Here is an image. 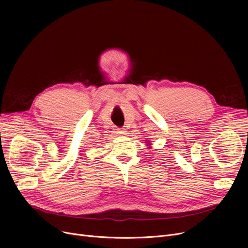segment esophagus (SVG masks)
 Segmentation results:
<instances>
[{
	"label": "esophagus",
	"mask_w": 248,
	"mask_h": 248,
	"mask_svg": "<svg viewBox=\"0 0 248 248\" xmlns=\"http://www.w3.org/2000/svg\"><path fill=\"white\" fill-rule=\"evenodd\" d=\"M117 134H119L120 136H125L126 135V129L119 128V129H117Z\"/></svg>",
	"instance_id": "34e87169"
}]
</instances>
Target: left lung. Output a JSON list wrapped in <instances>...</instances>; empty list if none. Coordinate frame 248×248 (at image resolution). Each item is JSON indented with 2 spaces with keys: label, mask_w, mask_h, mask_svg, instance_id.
I'll use <instances>...</instances> for the list:
<instances>
[{
  "label": "left lung",
  "mask_w": 248,
  "mask_h": 248,
  "mask_svg": "<svg viewBox=\"0 0 248 248\" xmlns=\"http://www.w3.org/2000/svg\"><path fill=\"white\" fill-rule=\"evenodd\" d=\"M149 141H150V140H149ZM149 141H147V142H148V147H149L148 149H150V148H151V145H150V142H149Z\"/></svg>",
  "instance_id": "1"
}]
</instances>
